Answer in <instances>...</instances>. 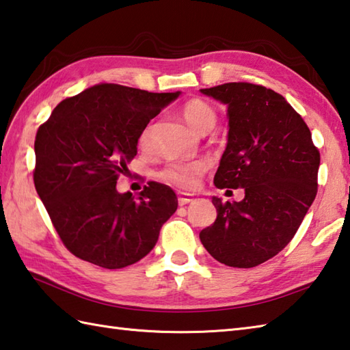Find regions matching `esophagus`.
<instances>
[{
    "mask_svg": "<svg viewBox=\"0 0 350 350\" xmlns=\"http://www.w3.org/2000/svg\"><path fill=\"white\" fill-rule=\"evenodd\" d=\"M191 201H193V196H191V195H185V193H183V195L178 196V204H180L181 206H183V205H185V204L191 202Z\"/></svg>",
    "mask_w": 350,
    "mask_h": 350,
    "instance_id": "esophagus-1",
    "label": "esophagus"
}]
</instances>
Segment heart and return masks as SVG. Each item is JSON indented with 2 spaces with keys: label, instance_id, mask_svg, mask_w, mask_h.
I'll list each match as a JSON object with an SVG mask.
<instances>
[{
  "label": "heart",
  "instance_id": "obj_1",
  "mask_svg": "<svg viewBox=\"0 0 350 350\" xmlns=\"http://www.w3.org/2000/svg\"><path fill=\"white\" fill-rule=\"evenodd\" d=\"M183 118L195 131L206 134L215 128L217 122V113L204 99L193 98L183 105ZM149 145V126L144 128L139 135V146L148 148ZM206 169L205 161H174L161 170L160 178L163 181L180 189H191L196 184L198 175Z\"/></svg>",
  "mask_w": 350,
  "mask_h": 350
}]
</instances>
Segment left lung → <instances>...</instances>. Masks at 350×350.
Segmentation results:
<instances>
[{"label": "left lung", "mask_w": 350, "mask_h": 350, "mask_svg": "<svg viewBox=\"0 0 350 350\" xmlns=\"http://www.w3.org/2000/svg\"><path fill=\"white\" fill-rule=\"evenodd\" d=\"M201 94L226 105L230 128L215 185L243 189L245 198L224 204L213 196L217 217L199 239L222 265L255 267L290 243L314 201L319 149L304 119L272 89L226 83Z\"/></svg>", "instance_id": "8db88e82"}]
</instances>
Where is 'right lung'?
<instances>
[{
	"instance_id": "obj_1",
	"label": "right lung",
	"mask_w": 350,
	"mask_h": 350,
	"mask_svg": "<svg viewBox=\"0 0 350 350\" xmlns=\"http://www.w3.org/2000/svg\"><path fill=\"white\" fill-rule=\"evenodd\" d=\"M96 84L55 107L36 134L34 185L65 246L105 269L131 266L152 251L178 206L169 185L119 193L118 176L137 154L149 120L180 96Z\"/></svg>"
}]
</instances>
